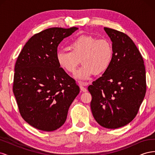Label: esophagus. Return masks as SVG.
I'll use <instances>...</instances> for the list:
<instances>
[{
  "instance_id": "esophagus-1",
  "label": "esophagus",
  "mask_w": 155,
  "mask_h": 155,
  "mask_svg": "<svg viewBox=\"0 0 155 155\" xmlns=\"http://www.w3.org/2000/svg\"><path fill=\"white\" fill-rule=\"evenodd\" d=\"M88 85V83H82L80 84V85H79V87H80L81 91L83 92H86L87 91V88L85 87V86Z\"/></svg>"
}]
</instances>
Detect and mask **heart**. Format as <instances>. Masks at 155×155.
Here are the masks:
<instances>
[{
	"mask_svg": "<svg viewBox=\"0 0 155 155\" xmlns=\"http://www.w3.org/2000/svg\"><path fill=\"white\" fill-rule=\"evenodd\" d=\"M70 51L60 50L56 54V60L61 68L74 74L80 63L76 78L86 81L95 74L99 75L109 68L113 58V48L107 39H97L95 37L82 35L70 42Z\"/></svg>",
	"mask_w": 155,
	"mask_h": 155,
	"instance_id": "b5f03b06",
	"label": "heart"
}]
</instances>
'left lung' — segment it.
<instances>
[{"mask_svg":"<svg viewBox=\"0 0 155 155\" xmlns=\"http://www.w3.org/2000/svg\"><path fill=\"white\" fill-rule=\"evenodd\" d=\"M104 30L112 43L113 58L88 90L94 118L112 129L126 125L137 116L146 92V77L143 58L133 40L123 32Z\"/></svg>","mask_w":155,"mask_h":155,"instance_id":"8db88e82","label":"left lung"}]
</instances>
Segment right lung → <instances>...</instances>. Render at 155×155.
Listing matches in <instances>:
<instances>
[{
    "label": "right lung",
    "instance_id": "add662e5",
    "mask_svg": "<svg viewBox=\"0 0 155 155\" xmlns=\"http://www.w3.org/2000/svg\"><path fill=\"white\" fill-rule=\"evenodd\" d=\"M78 29L42 31L31 37L17 58L13 94L22 118L39 130L50 132L61 127L79 93L76 81L56 60L59 44Z\"/></svg>",
    "mask_w": 155,
    "mask_h": 155
}]
</instances>
